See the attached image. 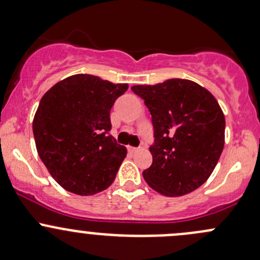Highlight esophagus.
<instances>
[{"mask_svg": "<svg viewBox=\"0 0 260 260\" xmlns=\"http://www.w3.org/2000/svg\"><path fill=\"white\" fill-rule=\"evenodd\" d=\"M138 151V148H135V147H128V152H131V153H136Z\"/></svg>", "mask_w": 260, "mask_h": 260, "instance_id": "34e87169", "label": "esophagus"}]
</instances>
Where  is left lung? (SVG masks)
Segmentation results:
<instances>
[{
  "label": "left lung",
  "mask_w": 260,
  "mask_h": 260,
  "mask_svg": "<svg viewBox=\"0 0 260 260\" xmlns=\"http://www.w3.org/2000/svg\"><path fill=\"white\" fill-rule=\"evenodd\" d=\"M132 91L144 100L154 128L146 182L167 197L196 190L209 178L224 148L225 118L214 95L180 78L133 86Z\"/></svg>",
  "instance_id": "1"
}]
</instances>
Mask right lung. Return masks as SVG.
<instances>
[{"label": "right lung", "mask_w": 260, "mask_h": 260, "mask_svg": "<svg viewBox=\"0 0 260 260\" xmlns=\"http://www.w3.org/2000/svg\"><path fill=\"white\" fill-rule=\"evenodd\" d=\"M127 89V83L81 73L41 98L32 123L38 155L68 192L92 196L113 183L127 149L109 135V112Z\"/></svg>", "instance_id": "add662e5"}]
</instances>
